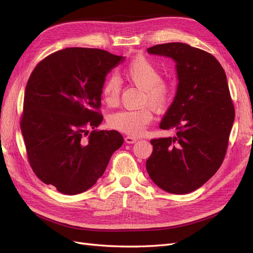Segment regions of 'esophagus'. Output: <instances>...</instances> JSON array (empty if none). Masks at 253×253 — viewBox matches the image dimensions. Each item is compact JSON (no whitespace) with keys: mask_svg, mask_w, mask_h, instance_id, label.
I'll list each match as a JSON object with an SVG mask.
<instances>
[{"mask_svg":"<svg viewBox=\"0 0 253 253\" xmlns=\"http://www.w3.org/2000/svg\"><path fill=\"white\" fill-rule=\"evenodd\" d=\"M125 140H126V143H128V144H132V143H135L137 140V138H135V137H132V136H126V138H125Z\"/></svg>","mask_w":253,"mask_h":253,"instance_id":"1","label":"esophagus"}]
</instances>
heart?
Here are the masks:
<instances>
[{"label": "heart", "mask_w": 253, "mask_h": 253, "mask_svg": "<svg viewBox=\"0 0 253 253\" xmlns=\"http://www.w3.org/2000/svg\"><path fill=\"white\" fill-rule=\"evenodd\" d=\"M126 77L142 89V103L150 104L156 110H164L170 103L174 94L172 84L162 79L159 68L145 57H137L129 62L124 71ZM121 83L116 76H110L102 87V100L109 106L119 101ZM153 120L150 106L138 110H124L109 117L111 127L132 136L141 135Z\"/></svg>", "instance_id": "1"}]
</instances>
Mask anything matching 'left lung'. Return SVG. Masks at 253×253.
<instances>
[{
	"label": "left lung",
	"instance_id": "8db88e82",
	"mask_svg": "<svg viewBox=\"0 0 253 253\" xmlns=\"http://www.w3.org/2000/svg\"><path fill=\"white\" fill-rule=\"evenodd\" d=\"M176 63L177 89L159 127L174 137L153 139L145 163L153 182L173 194H187L216 173L225 158L234 121L226 73L211 53L185 43L147 49Z\"/></svg>",
	"mask_w": 253,
	"mask_h": 253
}]
</instances>
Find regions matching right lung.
Instances as JSON below:
<instances>
[{
  "label": "right lung",
  "mask_w": 253,
  "mask_h": 253,
  "mask_svg": "<svg viewBox=\"0 0 253 253\" xmlns=\"http://www.w3.org/2000/svg\"><path fill=\"white\" fill-rule=\"evenodd\" d=\"M125 57L97 48L71 47L38 64L25 88L21 131L29 164L44 183L75 195L93 187L124 143L117 131H91L105 77Z\"/></svg>",
  "instance_id": "right-lung-1"
}]
</instances>
